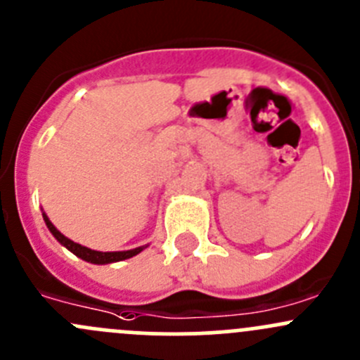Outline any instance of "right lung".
Returning a JSON list of instances; mask_svg holds the SVG:
<instances>
[{
    "label": "right lung",
    "mask_w": 360,
    "mask_h": 360,
    "mask_svg": "<svg viewBox=\"0 0 360 360\" xmlns=\"http://www.w3.org/2000/svg\"><path fill=\"white\" fill-rule=\"evenodd\" d=\"M43 219H45L46 226H49V230L52 231L53 237L57 238V240L60 242L63 245H66V248L71 250L72 254H76L78 257H82V259L89 261V263H94V264H106V263H115V261H123V259H129V257L136 256V254H139L143 248H137V249H132V250H120V252H99V250H92L89 248H83V245L76 244V242L69 240V238L64 237L63 233H60L59 230H57L56 226H53L52 223H50L49 217L43 214Z\"/></svg>",
    "instance_id": "right-lung-1"
}]
</instances>
